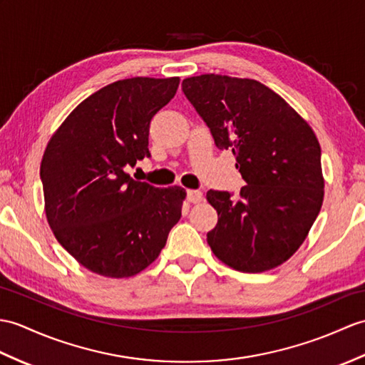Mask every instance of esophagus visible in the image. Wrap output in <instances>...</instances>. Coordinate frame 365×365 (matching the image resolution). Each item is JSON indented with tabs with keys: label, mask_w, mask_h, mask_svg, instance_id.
<instances>
[{
	"label": "esophagus",
	"mask_w": 365,
	"mask_h": 365,
	"mask_svg": "<svg viewBox=\"0 0 365 365\" xmlns=\"http://www.w3.org/2000/svg\"><path fill=\"white\" fill-rule=\"evenodd\" d=\"M186 199H188L191 203H199L203 199V196H202V192L197 190H190L188 192H186Z\"/></svg>",
	"instance_id": "34e87169"
}]
</instances>
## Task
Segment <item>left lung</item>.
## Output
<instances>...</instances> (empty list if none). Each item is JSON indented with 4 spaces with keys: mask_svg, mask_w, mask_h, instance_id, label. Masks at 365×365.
Segmentation results:
<instances>
[{
    "mask_svg": "<svg viewBox=\"0 0 365 365\" xmlns=\"http://www.w3.org/2000/svg\"><path fill=\"white\" fill-rule=\"evenodd\" d=\"M182 90L210 127L216 146L232 149L245 186L238 197L207 192L217 224L207 233L215 255L240 272L258 274L289 259L324 202L320 144L309 124L253 79L200 74Z\"/></svg>",
    "mask_w": 365,
    "mask_h": 365,
    "instance_id": "left-lung-1",
    "label": "left lung"
}]
</instances>
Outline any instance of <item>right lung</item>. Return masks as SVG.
<instances>
[{
    "instance_id": "right-lung-1",
    "label": "right lung",
    "mask_w": 365,
    "mask_h": 365,
    "mask_svg": "<svg viewBox=\"0 0 365 365\" xmlns=\"http://www.w3.org/2000/svg\"><path fill=\"white\" fill-rule=\"evenodd\" d=\"M179 78H130L98 90L66 116L40 165L45 213L56 240L91 272L140 274L179 222L182 186L155 188L125 173L149 157L150 120Z\"/></svg>"
}]
</instances>
